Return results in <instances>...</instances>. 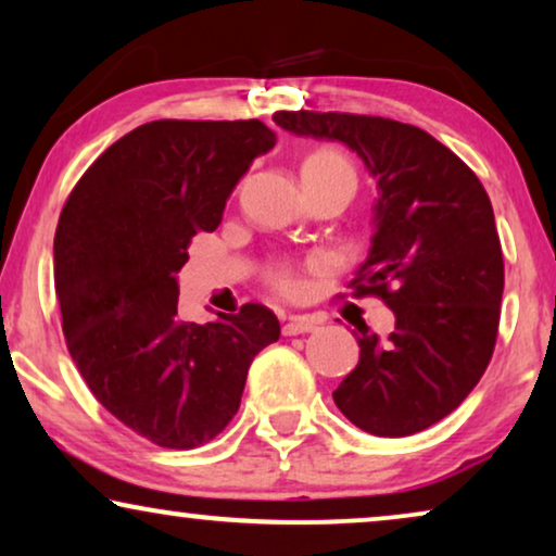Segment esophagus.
<instances>
[{"label": "esophagus", "mask_w": 556, "mask_h": 556, "mask_svg": "<svg viewBox=\"0 0 556 556\" xmlns=\"http://www.w3.org/2000/svg\"><path fill=\"white\" fill-rule=\"evenodd\" d=\"M316 329V321L308 316H291L283 324V337H295V333H308Z\"/></svg>", "instance_id": "obj_1"}]
</instances>
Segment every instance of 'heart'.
<instances>
[{"label":"heart","instance_id":"heart-1","mask_svg":"<svg viewBox=\"0 0 556 556\" xmlns=\"http://www.w3.org/2000/svg\"><path fill=\"white\" fill-rule=\"evenodd\" d=\"M337 172H346L354 177L352 164H349L339 151H331V149L314 151V154L306 156V162L301 166V174H337ZM273 280H276L280 291H293L295 288V280L288 270H278L276 276H273Z\"/></svg>","mask_w":556,"mask_h":556}]
</instances>
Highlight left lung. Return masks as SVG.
Returning a JSON list of instances; mask_svg holds the SVG:
<instances>
[{"instance_id": "left-lung-1", "label": "left lung", "mask_w": 556, "mask_h": 556, "mask_svg": "<svg viewBox=\"0 0 556 556\" xmlns=\"http://www.w3.org/2000/svg\"><path fill=\"white\" fill-rule=\"evenodd\" d=\"M288 134L341 141L377 181L371 248L354 278L394 314L379 339L364 326L359 364L333 402L356 428L405 438L451 415L496 344L504 255L489 194L422 128L354 113L278 111Z\"/></svg>"}]
</instances>
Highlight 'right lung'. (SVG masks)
<instances>
[{"label":"right lung","mask_w":556,"mask_h":556,"mask_svg":"<svg viewBox=\"0 0 556 556\" xmlns=\"http://www.w3.org/2000/svg\"><path fill=\"white\" fill-rule=\"evenodd\" d=\"M261 121H151L103 151L55 230V293L75 367L113 417L162 447H197L238 413L250 362L280 337L270 308L207 324L179 316L197 232L223 223L255 156Z\"/></svg>","instance_id":"right-lung-1"}]
</instances>
